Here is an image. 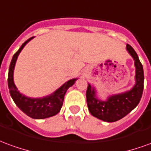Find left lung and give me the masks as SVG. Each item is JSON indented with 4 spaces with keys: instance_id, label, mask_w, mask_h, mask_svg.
Here are the masks:
<instances>
[{
    "instance_id": "8db88e82",
    "label": "left lung",
    "mask_w": 151,
    "mask_h": 151,
    "mask_svg": "<svg viewBox=\"0 0 151 151\" xmlns=\"http://www.w3.org/2000/svg\"><path fill=\"white\" fill-rule=\"evenodd\" d=\"M126 49L134 60L136 68L135 85L130 91L109 96L106 101L96 97L94 87L88 84L86 90V103L88 109L93 116L106 122H115L129 114L139 104L144 88V72L138 56L129 44Z\"/></svg>"
}]
</instances>
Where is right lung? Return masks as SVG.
<instances>
[{"mask_svg":"<svg viewBox=\"0 0 151 151\" xmlns=\"http://www.w3.org/2000/svg\"><path fill=\"white\" fill-rule=\"evenodd\" d=\"M33 38L34 37L30 38L22 43L21 47L13 56L9 69L8 86L13 100L20 110L33 119H45L55 116L60 111L66 91L70 86H72L75 83L77 78L69 80L60 88L57 89L56 91L53 92L52 94L43 98H30L25 96L18 91L14 82V70L15 64L22 48Z\"/></svg>","mask_w":151,"mask_h":151,"instance_id":"add662e5","label":"right lung"}]
</instances>
